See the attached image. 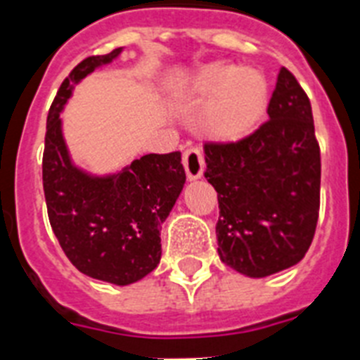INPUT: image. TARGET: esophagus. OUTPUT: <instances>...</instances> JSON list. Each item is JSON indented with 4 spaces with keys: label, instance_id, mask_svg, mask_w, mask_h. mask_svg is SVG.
Wrapping results in <instances>:
<instances>
[{
    "label": "esophagus",
    "instance_id": "esophagus-1",
    "mask_svg": "<svg viewBox=\"0 0 360 360\" xmlns=\"http://www.w3.org/2000/svg\"><path fill=\"white\" fill-rule=\"evenodd\" d=\"M183 166H185L186 177L188 179H198L203 175L205 170V159H203V151L200 148H188L183 153Z\"/></svg>",
    "mask_w": 360,
    "mask_h": 360
}]
</instances>
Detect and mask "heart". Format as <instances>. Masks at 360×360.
Here are the masks:
<instances>
[{
	"label": "heart",
	"mask_w": 360,
	"mask_h": 360,
	"mask_svg": "<svg viewBox=\"0 0 360 360\" xmlns=\"http://www.w3.org/2000/svg\"><path fill=\"white\" fill-rule=\"evenodd\" d=\"M194 90L203 96L219 92L207 112V125L221 139L248 133L266 105V81L255 70L212 64L195 75Z\"/></svg>",
	"instance_id": "b5f03b06"
}]
</instances>
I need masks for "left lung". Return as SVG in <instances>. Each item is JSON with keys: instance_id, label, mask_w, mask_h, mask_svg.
I'll list each match as a JSON object with an SVG mask.
<instances>
[{"instance_id": "left-lung-1", "label": "left lung", "mask_w": 360, "mask_h": 360, "mask_svg": "<svg viewBox=\"0 0 360 360\" xmlns=\"http://www.w3.org/2000/svg\"><path fill=\"white\" fill-rule=\"evenodd\" d=\"M268 120L235 142H205V177L218 192V255L266 277L297 264L320 212V146L309 96L283 66Z\"/></svg>"}]
</instances>
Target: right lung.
<instances>
[{"mask_svg": "<svg viewBox=\"0 0 360 360\" xmlns=\"http://www.w3.org/2000/svg\"><path fill=\"white\" fill-rule=\"evenodd\" d=\"M120 51L86 57L57 90L46 124L42 183L49 224L70 262L99 281L131 285L160 261V226L186 181L181 151L144 155L120 174L90 177L72 165L58 118L75 84Z\"/></svg>", "mask_w": 360, "mask_h": 360, "instance_id": "add662e5", "label": "right lung"}]
</instances>
